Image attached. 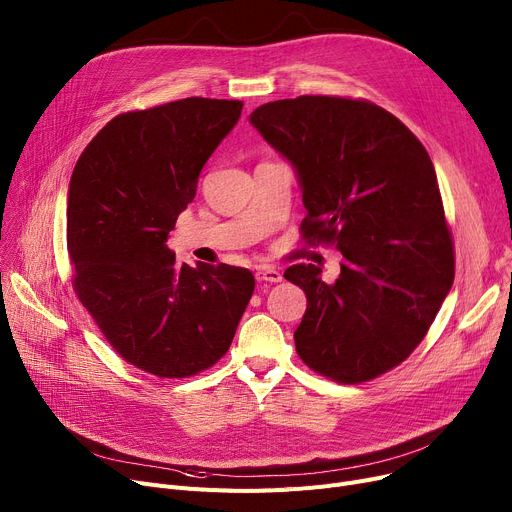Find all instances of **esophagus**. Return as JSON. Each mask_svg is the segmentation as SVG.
I'll use <instances>...</instances> for the list:
<instances>
[{"label": "esophagus", "mask_w": 512, "mask_h": 512, "mask_svg": "<svg viewBox=\"0 0 512 512\" xmlns=\"http://www.w3.org/2000/svg\"><path fill=\"white\" fill-rule=\"evenodd\" d=\"M255 278H257L259 282H272V284L282 282V274L276 270V267H265V265L257 267V270H255Z\"/></svg>", "instance_id": "1"}]
</instances>
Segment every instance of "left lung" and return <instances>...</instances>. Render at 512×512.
<instances>
[{"mask_svg": "<svg viewBox=\"0 0 512 512\" xmlns=\"http://www.w3.org/2000/svg\"><path fill=\"white\" fill-rule=\"evenodd\" d=\"M253 128L297 174L303 236L342 253L334 284L313 263L284 278L307 294L299 357L340 384L378 378L423 340L454 280L432 159L369 101L303 95L259 105Z\"/></svg>", "mask_w": 512, "mask_h": 512, "instance_id": "1", "label": "left lung"}]
</instances>
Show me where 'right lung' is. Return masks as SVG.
I'll list each match as a JSON object with an SVG mask.
<instances>
[{
    "mask_svg": "<svg viewBox=\"0 0 512 512\" xmlns=\"http://www.w3.org/2000/svg\"><path fill=\"white\" fill-rule=\"evenodd\" d=\"M240 101L188 97L107 122L68 188L74 288L116 353L159 378L222 359L255 288L245 267L178 265L168 236Z\"/></svg>",
    "mask_w": 512,
    "mask_h": 512,
    "instance_id": "obj_1",
    "label": "right lung"
}]
</instances>
